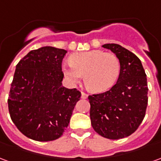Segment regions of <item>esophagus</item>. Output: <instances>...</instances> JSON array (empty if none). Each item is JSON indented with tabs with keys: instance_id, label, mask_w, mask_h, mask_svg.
I'll use <instances>...</instances> for the list:
<instances>
[{
	"instance_id": "esophagus-1",
	"label": "esophagus",
	"mask_w": 161,
	"mask_h": 161,
	"mask_svg": "<svg viewBox=\"0 0 161 161\" xmlns=\"http://www.w3.org/2000/svg\"><path fill=\"white\" fill-rule=\"evenodd\" d=\"M81 95H82V98H83V99H86V98L88 97V94L87 93H85V92H82Z\"/></svg>"
}]
</instances>
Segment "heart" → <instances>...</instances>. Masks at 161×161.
Returning a JSON list of instances; mask_svg holds the SVG:
<instances>
[{
  "label": "heart",
  "instance_id": "b5f03b06",
  "mask_svg": "<svg viewBox=\"0 0 161 161\" xmlns=\"http://www.w3.org/2000/svg\"><path fill=\"white\" fill-rule=\"evenodd\" d=\"M121 64L114 53L92 50L72 54L70 63L63 65L64 76L77 83L84 75V83L89 90L103 92L115 84L120 74Z\"/></svg>",
  "mask_w": 161,
  "mask_h": 161
}]
</instances>
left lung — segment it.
<instances>
[{"label": "left lung", "instance_id": "left-lung-1", "mask_svg": "<svg viewBox=\"0 0 161 161\" xmlns=\"http://www.w3.org/2000/svg\"><path fill=\"white\" fill-rule=\"evenodd\" d=\"M118 58L121 70L113 87L89 96L92 128L98 135L119 140L132 135L143 121L147 106V75L135 54L117 44H106Z\"/></svg>", "mask_w": 161, "mask_h": 161}]
</instances>
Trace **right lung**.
Here are the masks:
<instances>
[{
    "label": "right lung",
    "instance_id": "1",
    "mask_svg": "<svg viewBox=\"0 0 161 161\" xmlns=\"http://www.w3.org/2000/svg\"><path fill=\"white\" fill-rule=\"evenodd\" d=\"M66 53L44 46L29 52L16 65L8 99V111L17 128L34 141L61 137L81 97L77 89L62 86V60Z\"/></svg>",
    "mask_w": 161,
    "mask_h": 161
}]
</instances>
